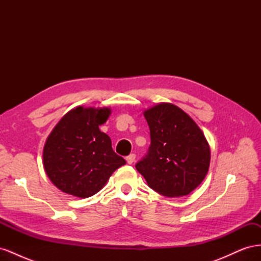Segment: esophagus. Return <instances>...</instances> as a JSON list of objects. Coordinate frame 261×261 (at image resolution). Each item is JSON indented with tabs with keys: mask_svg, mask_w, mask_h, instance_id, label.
<instances>
[{
	"mask_svg": "<svg viewBox=\"0 0 261 261\" xmlns=\"http://www.w3.org/2000/svg\"><path fill=\"white\" fill-rule=\"evenodd\" d=\"M135 159H136V155L134 153H130L129 155L126 156V161H127L128 164H133L134 161H135Z\"/></svg>",
	"mask_w": 261,
	"mask_h": 261,
	"instance_id": "1",
	"label": "esophagus"
}]
</instances>
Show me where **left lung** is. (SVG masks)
<instances>
[{
  "label": "left lung",
  "instance_id": "obj_1",
  "mask_svg": "<svg viewBox=\"0 0 261 261\" xmlns=\"http://www.w3.org/2000/svg\"><path fill=\"white\" fill-rule=\"evenodd\" d=\"M151 145L136 169L148 186L167 197L192 193L206 177L210 147L199 126L175 105L162 102L144 111Z\"/></svg>",
  "mask_w": 261,
  "mask_h": 261
}]
</instances>
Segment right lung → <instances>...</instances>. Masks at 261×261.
<instances>
[{
  "instance_id": "1",
  "label": "right lung",
  "mask_w": 261,
  "mask_h": 261,
  "mask_svg": "<svg viewBox=\"0 0 261 261\" xmlns=\"http://www.w3.org/2000/svg\"><path fill=\"white\" fill-rule=\"evenodd\" d=\"M110 108L77 107L54 126L43 147V168L60 191L80 198L100 192L113 172L126 163L99 126Z\"/></svg>"
}]
</instances>
